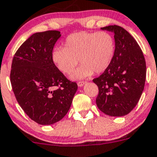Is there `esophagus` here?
Listing matches in <instances>:
<instances>
[{
	"label": "esophagus",
	"mask_w": 157,
	"mask_h": 157,
	"mask_svg": "<svg viewBox=\"0 0 157 157\" xmlns=\"http://www.w3.org/2000/svg\"><path fill=\"white\" fill-rule=\"evenodd\" d=\"M85 83H86V82H78L77 84H78V87H82Z\"/></svg>",
	"instance_id": "34e87169"
}]
</instances>
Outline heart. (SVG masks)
<instances>
[{
	"mask_svg": "<svg viewBox=\"0 0 157 157\" xmlns=\"http://www.w3.org/2000/svg\"><path fill=\"white\" fill-rule=\"evenodd\" d=\"M63 45L64 48L55 47L52 50L51 60L63 74L70 73L79 60L82 65L70 76L74 80L106 71L112 63L116 50L114 38L107 32H75L67 37Z\"/></svg>",
	"mask_w": 157,
	"mask_h": 157,
	"instance_id": "heart-1",
	"label": "heart"
}]
</instances>
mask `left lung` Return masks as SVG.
<instances>
[{
  "instance_id": "left-lung-1",
  "label": "left lung",
  "mask_w": 157,
  "mask_h": 157,
  "mask_svg": "<svg viewBox=\"0 0 157 157\" xmlns=\"http://www.w3.org/2000/svg\"><path fill=\"white\" fill-rule=\"evenodd\" d=\"M101 29L113 32L116 50L110 66L93 79L99 89L97 106L108 116H123L140 100L146 80V62L138 44L122 27L114 25Z\"/></svg>"
}]
</instances>
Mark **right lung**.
<instances>
[{
  "label": "right lung",
  "mask_w": 157,
  "mask_h": 157,
  "mask_svg": "<svg viewBox=\"0 0 157 157\" xmlns=\"http://www.w3.org/2000/svg\"><path fill=\"white\" fill-rule=\"evenodd\" d=\"M59 31L31 35L16 52L10 82L17 102L40 125H52L67 115L78 89L51 60V51L60 38Z\"/></svg>",
  "instance_id": "right-lung-1"
}]
</instances>
